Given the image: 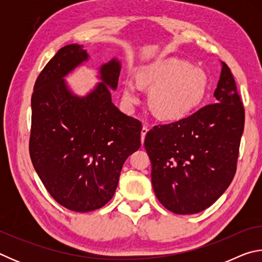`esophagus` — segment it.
Wrapping results in <instances>:
<instances>
[{"label": "esophagus", "instance_id": "obj_1", "mask_svg": "<svg viewBox=\"0 0 262 262\" xmlns=\"http://www.w3.org/2000/svg\"><path fill=\"white\" fill-rule=\"evenodd\" d=\"M147 133H148V127L147 126L142 127V130H141V142H142V144H143L144 137H145V135H147Z\"/></svg>", "mask_w": 262, "mask_h": 262}]
</instances>
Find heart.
<instances>
[{
	"mask_svg": "<svg viewBox=\"0 0 262 262\" xmlns=\"http://www.w3.org/2000/svg\"><path fill=\"white\" fill-rule=\"evenodd\" d=\"M142 85L152 88L149 96L152 112L164 120L174 121L201 105L207 95L208 77L188 61L168 57L143 66L139 78L127 77L123 82L125 100L135 101Z\"/></svg>",
	"mask_w": 262,
	"mask_h": 262,
	"instance_id": "b5f03b06",
	"label": "heart"
}]
</instances>
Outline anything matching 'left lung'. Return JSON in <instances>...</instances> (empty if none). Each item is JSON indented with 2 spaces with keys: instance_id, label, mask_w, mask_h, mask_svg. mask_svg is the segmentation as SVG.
<instances>
[{
  "instance_id": "obj_1",
  "label": "left lung",
  "mask_w": 262,
  "mask_h": 262,
  "mask_svg": "<svg viewBox=\"0 0 262 262\" xmlns=\"http://www.w3.org/2000/svg\"><path fill=\"white\" fill-rule=\"evenodd\" d=\"M216 103L181 120L155 126L144 140L159 202L174 214H196L223 194L236 173L245 111L224 62Z\"/></svg>"
}]
</instances>
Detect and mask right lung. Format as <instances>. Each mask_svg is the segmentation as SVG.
<instances>
[{
  "label": "right lung",
  "instance_id": "obj_1",
  "mask_svg": "<svg viewBox=\"0 0 262 262\" xmlns=\"http://www.w3.org/2000/svg\"><path fill=\"white\" fill-rule=\"evenodd\" d=\"M89 55L72 43L57 51L35 81L31 107L30 157L48 193L77 212L104 207L113 198L123 163L141 147V122L112 103L120 62L100 67L101 82L84 97L64 82Z\"/></svg>",
  "mask_w": 262,
  "mask_h": 262
}]
</instances>
